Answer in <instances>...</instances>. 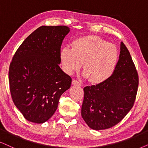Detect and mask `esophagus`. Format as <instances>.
I'll return each instance as SVG.
<instances>
[{
    "label": "esophagus",
    "mask_w": 148,
    "mask_h": 148,
    "mask_svg": "<svg viewBox=\"0 0 148 148\" xmlns=\"http://www.w3.org/2000/svg\"><path fill=\"white\" fill-rule=\"evenodd\" d=\"M72 84V85H74V86H81V83L76 80H73Z\"/></svg>",
    "instance_id": "34e87169"
}]
</instances>
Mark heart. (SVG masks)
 <instances>
[{"instance_id":"b5f03b06","label":"heart","mask_w":148,"mask_h":148,"mask_svg":"<svg viewBox=\"0 0 148 148\" xmlns=\"http://www.w3.org/2000/svg\"><path fill=\"white\" fill-rule=\"evenodd\" d=\"M60 55L65 70L69 74L79 70L84 63V75L92 83L107 80L113 73L119 58L115 45L95 36L76 39L72 49L64 47Z\"/></svg>"}]
</instances>
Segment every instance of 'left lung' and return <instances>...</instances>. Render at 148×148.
<instances>
[{"mask_svg":"<svg viewBox=\"0 0 148 148\" xmlns=\"http://www.w3.org/2000/svg\"><path fill=\"white\" fill-rule=\"evenodd\" d=\"M138 84L135 64L121 42L119 60L112 75L101 83L83 88L82 119L88 127L97 131L117 125L133 108Z\"/></svg>","mask_w":148,"mask_h":148,"instance_id":"8db88e82","label":"left lung"}]
</instances>
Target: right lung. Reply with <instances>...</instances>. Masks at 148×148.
I'll return each mask as SVG.
<instances>
[{
	"label": "right lung",
	"instance_id": "add662e5",
	"mask_svg": "<svg viewBox=\"0 0 148 148\" xmlns=\"http://www.w3.org/2000/svg\"><path fill=\"white\" fill-rule=\"evenodd\" d=\"M70 32L66 25L39 27L23 41L9 66L11 97L23 117L43 123L56 112L72 78L60 68L61 46Z\"/></svg>",
	"mask_w": 148,
	"mask_h": 148
}]
</instances>
